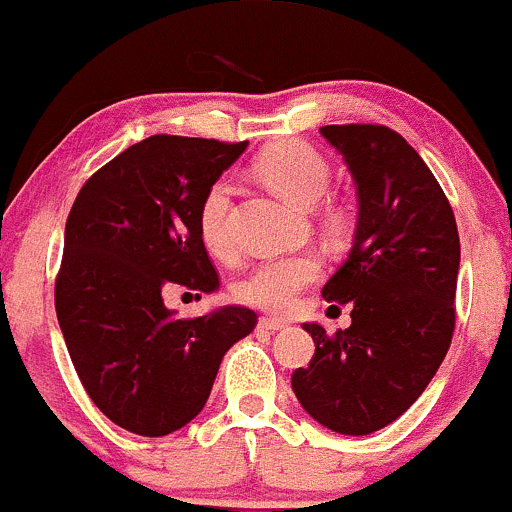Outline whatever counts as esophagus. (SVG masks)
<instances>
[{
	"instance_id": "esophagus-1",
	"label": "esophagus",
	"mask_w": 512,
	"mask_h": 512,
	"mask_svg": "<svg viewBox=\"0 0 512 512\" xmlns=\"http://www.w3.org/2000/svg\"><path fill=\"white\" fill-rule=\"evenodd\" d=\"M258 328L276 333V330L288 328V320H283V318H261V320H258Z\"/></svg>"
}]
</instances>
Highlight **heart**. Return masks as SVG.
<instances>
[{
  "label": "heart",
  "mask_w": 512,
  "mask_h": 512,
  "mask_svg": "<svg viewBox=\"0 0 512 512\" xmlns=\"http://www.w3.org/2000/svg\"><path fill=\"white\" fill-rule=\"evenodd\" d=\"M256 175L271 189L300 207H313L330 187V167L320 152L298 140H281L266 147L254 165ZM234 194L229 177L214 179L199 202L197 226L209 254L226 258L234 251ZM320 261L313 254L266 258L256 263L234 293L244 303L271 313H288L300 291L318 278Z\"/></svg>",
  "instance_id": "1"
}]
</instances>
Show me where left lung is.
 <instances>
[{
	"label": "left lung",
	"mask_w": 512,
	"mask_h": 512,
	"mask_svg": "<svg viewBox=\"0 0 512 512\" xmlns=\"http://www.w3.org/2000/svg\"><path fill=\"white\" fill-rule=\"evenodd\" d=\"M357 187V229L323 298L352 325L305 323L315 355L293 372L298 402L337 434L365 436L421 397L449 352L461 263L456 219L419 152L384 125H325Z\"/></svg>",
	"instance_id": "1"
}]
</instances>
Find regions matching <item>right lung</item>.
I'll return each mask as SVG.
<instances>
[{"instance_id":"add662e5","label":"right lung","mask_w":512,"mask_h":512,"mask_svg":"<svg viewBox=\"0 0 512 512\" xmlns=\"http://www.w3.org/2000/svg\"><path fill=\"white\" fill-rule=\"evenodd\" d=\"M246 142L152 135L88 179L73 202L56 276V318L93 404L140 436L182 429L207 404L221 357L256 328L226 305L177 318L172 288L214 293L199 202Z\"/></svg>"}]
</instances>
